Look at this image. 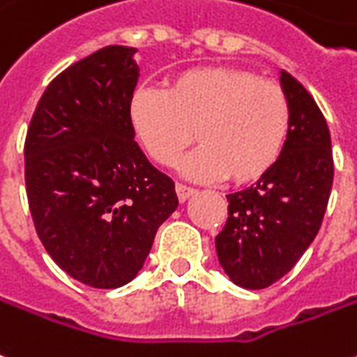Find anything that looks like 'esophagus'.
Wrapping results in <instances>:
<instances>
[{
    "label": "esophagus",
    "instance_id": "obj_1",
    "mask_svg": "<svg viewBox=\"0 0 357 357\" xmlns=\"http://www.w3.org/2000/svg\"><path fill=\"white\" fill-rule=\"evenodd\" d=\"M176 193H178V199L181 203H185L189 197H193L197 193L193 187H187L183 183H176Z\"/></svg>",
    "mask_w": 357,
    "mask_h": 357
}]
</instances>
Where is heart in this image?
Segmentation results:
<instances>
[{"label": "heart", "instance_id": "1", "mask_svg": "<svg viewBox=\"0 0 357 357\" xmlns=\"http://www.w3.org/2000/svg\"><path fill=\"white\" fill-rule=\"evenodd\" d=\"M129 121L139 143L158 164L179 162L183 176L243 185L273 170L291 126L288 94L280 84L239 67L185 69L164 89L133 92Z\"/></svg>", "mask_w": 357, "mask_h": 357}]
</instances>
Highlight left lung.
<instances>
[{"label": "left lung", "mask_w": 357, "mask_h": 357, "mask_svg": "<svg viewBox=\"0 0 357 357\" xmlns=\"http://www.w3.org/2000/svg\"><path fill=\"white\" fill-rule=\"evenodd\" d=\"M291 126L278 162L266 176L228 197V220L216 253L234 284L261 290L280 280L317 236L333 189L331 133L317 102L280 71Z\"/></svg>", "instance_id": "left-lung-1"}]
</instances>
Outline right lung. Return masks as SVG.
<instances>
[{
	"mask_svg": "<svg viewBox=\"0 0 357 357\" xmlns=\"http://www.w3.org/2000/svg\"><path fill=\"white\" fill-rule=\"evenodd\" d=\"M135 48L106 46L48 84L24 143L32 220L50 257L75 280L119 288L143 268L176 187L135 143L129 102Z\"/></svg>",
	"mask_w": 357,
	"mask_h": 357,
	"instance_id": "obj_1",
	"label": "right lung"
}]
</instances>
